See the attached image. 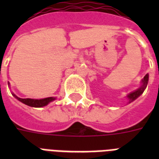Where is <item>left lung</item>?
I'll return each mask as SVG.
<instances>
[{
	"mask_svg": "<svg viewBox=\"0 0 159 159\" xmlns=\"http://www.w3.org/2000/svg\"><path fill=\"white\" fill-rule=\"evenodd\" d=\"M148 74H146L143 78L141 81V86L139 87L138 89H136L135 91H134V92H130V93H129L126 97H127V99H128V103H131V102H133L134 100H136L138 98L139 96L143 94V92H144V90L147 87V85H148Z\"/></svg>",
	"mask_w": 159,
	"mask_h": 159,
	"instance_id": "1",
	"label": "left lung"
}]
</instances>
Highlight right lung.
<instances>
[{
  "instance_id": "add662e5",
  "label": "right lung",
  "mask_w": 159,
  "mask_h": 159,
  "mask_svg": "<svg viewBox=\"0 0 159 159\" xmlns=\"http://www.w3.org/2000/svg\"><path fill=\"white\" fill-rule=\"evenodd\" d=\"M8 86L10 87V82H8ZM14 97H16V99L20 101V102L24 103V104L27 105L29 106H31V107H36V108H39V107H43V106H45L47 105H48L50 102H53L54 100H56V97H47V98H43V99H31V98H25V99H23V98H20L16 95H15L14 93H12Z\"/></svg>"
}]
</instances>
